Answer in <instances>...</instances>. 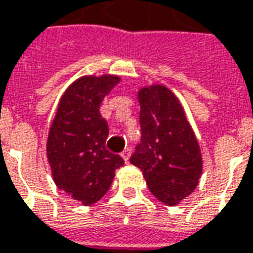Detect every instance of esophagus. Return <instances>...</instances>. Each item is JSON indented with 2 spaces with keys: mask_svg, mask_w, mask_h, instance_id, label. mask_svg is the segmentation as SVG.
<instances>
[{
  "mask_svg": "<svg viewBox=\"0 0 253 253\" xmlns=\"http://www.w3.org/2000/svg\"><path fill=\"white\" fill-rule=\"evenodd\" d=\"M129 154H130L129 149H125L123 153H121V156H123V159H124V162H125V163L129 162Z\"/></svg>",
  "mask_w": 253,
  "mask_h": 253,
  "instance_id": "1",
  "label": "esophagus"
}]
</instances>
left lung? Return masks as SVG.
<instances>
[{
	"label": "left lung",
	"mask_w": 253,
	"mask_h": 253,
	"mask_svg": "<svg viewBox=\"0 0 253 253\" xmlns=\"http://www.w3.org/2000/svg\"><path fill=\"white\" fill-rule=\"evenodd\" d=\"M140 143L129 162L142 170L150 192L167 206L192 194L202 175V154L185 111L163 84L138 91Z\"/></svg>",
	"instance_id": "obj_1"
}]
</instances>
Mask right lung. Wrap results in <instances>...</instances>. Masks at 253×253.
<instances>
[{"label":"right lung","mask_w":253,"mask_h":253,"mask_svg":"<svg viewBox=\"0 0 253 253\" xmlns=\"http://www.w3.org/2000/svg\"><path fill=\"white\" fill-rule=\"evenodd\" d=\"M120 82L114 75L82 76L59 100L47 139L52 179L61 191L84 206L100 201L110 189L121 156L106 149L108 125L99 108Z\"/></svg>","instance_id":"obj_1"}]
</instances>
